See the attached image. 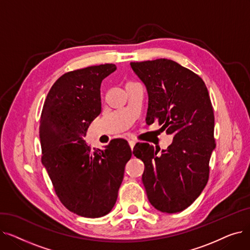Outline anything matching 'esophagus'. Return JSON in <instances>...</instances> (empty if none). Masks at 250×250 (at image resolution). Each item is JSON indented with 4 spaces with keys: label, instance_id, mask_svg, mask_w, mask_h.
<instances>
[{
    "label": "esophagus",
    "instance_id": "obj_1",
    "mask_svg": "<svg viewBox=\"0 0 250 250\" xmlns=\"http://www.w3.org/2000/svg\"><path fill=\"white\" fill-rule=\"evenodd\" d=\"M128 145H129V147H130V149H134V147H135V145H136V142L135 141H128Z\"/></svg>",
    "mask_w": 250,
    "mask_h": 250
}]
</instances>
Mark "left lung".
Wrapping results in <instances>:
<instances>
[{
	"instance_id": "8db88e82",
	"label": "left lung",
	"mask_w": 250,
	"mask_h": 250,
	"mask_svg": "<svg viewBox=\"0 0 250 250\" xmlns=\"http://www.w3.org/2000/svg\"><path fill=\"white\" fill-rule=\"evenodd\" d=\"M130 67L148 92L147 124L158 122L173 135L172 144L160 155L148 143L134 148L133 154L145 164L142 180L148 200L160 212H181L207 186L216 147L208 89L200 76L171 60L130 62Z\"/></svg>"
}]
</instances>
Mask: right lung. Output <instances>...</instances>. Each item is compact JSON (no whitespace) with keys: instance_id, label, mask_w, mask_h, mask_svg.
<instances>
[{"instance_id":"add662e5","label":"right lung","mask_w":250,"mask_h":250,"mask_svg":"<svg viewBox=\"0 0 250 250\" xmlns=\"http://www.w3.org/2000/svg\"><path fill=\"white\" fill-rule=\"evenodd\" d=\"M115 70L105 63L63 74L50 88L41 116L42 162L62 204L86 218L111 211L132 157L124 139L94 151L83 140L101 112V82Z\"/></svg>"}]
</instances>
